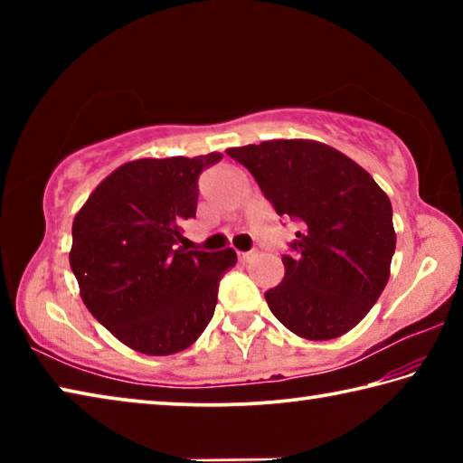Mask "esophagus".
I'll return each mask as SVG.
<instances>
[{
    "mask_svg": "<svg viewBox=\"0 0 463 463\" xmlns=\"http://www.w3.org/2000/svg\"><path fill=\"white\" fill-rule=\"evenodd\" d=\"M253 257H255V250H247V253H241L239 250V261H242V263H249Z\"/></svg>",
    "mask_w": 463,
    "mask_h": 463,
    "instance_id": "esophagus-1",
    "label": "esophagus"
}]
</instances>
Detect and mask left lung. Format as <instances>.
Instances as JSON below:
<instances>
[{
    "mask_svg": "<svg viewBox=\"0 0 463 463\" xmlns=\"http://www.w3.org/2000/svg\"><path fill=\"white\" fill-rule=\"evenodd\" d=\"M279 216L300 222L284 279L265 292L281 325L308 341L336 339L372 310L396 249L392 203L367 171L310 138L226 148Z\"/></svg>",
    "mask_w": 463,
    "mask_h": 463,
    "instance_id": "left-lung-1",
    "label": "left lung"
}]
</instances>
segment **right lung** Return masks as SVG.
<instances>
[{
  "label": "right lung",
  "mask_w": 463,
  "mask_h": 463,
  "mask_svg": "<svg viewBox=\"0 0 463 463\" xmlns=\"http://www.w3.org/2000/svg\"><path fill=\"white\" fill-rule=\"evenodd\" d=\"M222 159H135L112 171L73 218L69 263L88 310L116 339L145 355H171L198 339L214 315L218 281L237 263L177 247L195 216L198 175Z\"/></svg>",
  "instance_id": "obj_1"
}]
</instances>
